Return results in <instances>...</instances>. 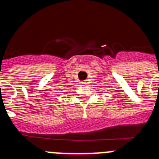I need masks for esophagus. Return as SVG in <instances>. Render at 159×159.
<instances>
[{
    "label": "esophagus",
    "instance_id": "1",
    "mask_svg": "<svg viewBox=\"0 0 159 159\" xmlns=\"http://www.w3.org/2000/svg\"><path fill=\"white\" fill-rule=\"evenodd\" d=\"M81 83H82V84H86V83H87V82H86V81H82V82H81Z\"/></svg>",
    "mask_w": 159,
    "mask_h": 159
}]
</instances>
